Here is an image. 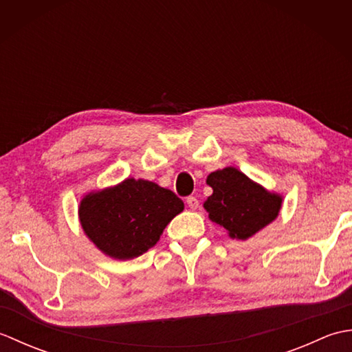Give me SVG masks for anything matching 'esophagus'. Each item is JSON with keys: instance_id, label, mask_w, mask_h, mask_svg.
Wrapping results in <instances>:
<instances>
[{"instance_id": "1", "label": "esophagus", "mask_w": 352, "mask_h": 352, "mask_svg": "<svg viewBox=\"0 0 352 352\" xmlns=\"http://www.w3.org/2000/svg\"><path fill=\"white\" fill-rule=\"evenodd\" d=\"M186 203H188L189 208H192V210H197V208L199 207V201L197 199V197H188Z\"/></svg>"}]
</instances>
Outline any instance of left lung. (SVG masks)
<instances>
[{
    "label": "left lung",
    "instance_id": "8db88e82",
    "mask_svg": "<svg viewBox=\"0 0 352 352\" xmlns=\"http://www.w3.org/2000/svg\"><path fill=\"white\" fill-rule=\"evenodd\" d=\"M207 184L213 193L204 208L208 218L226 228L230 237L246 241L278 216L281 197L265 190L236 168L212 172Z\"/></svg>",
    "mask_w": 352,
    "mask_h": 352
}]
</instances>
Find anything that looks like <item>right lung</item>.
<instances>
[{
  "label": "right lung",
  "mask_w": 352,
  "mask_h": 352,
  "mask_svg": "<svg viewBox=\"0 0 352 352\" xmlns=\"http://www.w3.org/2000/svg\"><path fill=\"white\" fill-rule=\"evenodd\" d=\"M183 208V201L172 190L126 178L115 188L89 193L78 214L85 233L104 254L130 260L153 248Z\"/></svg>",
  "instance_id": "1"
}]
</instances>
